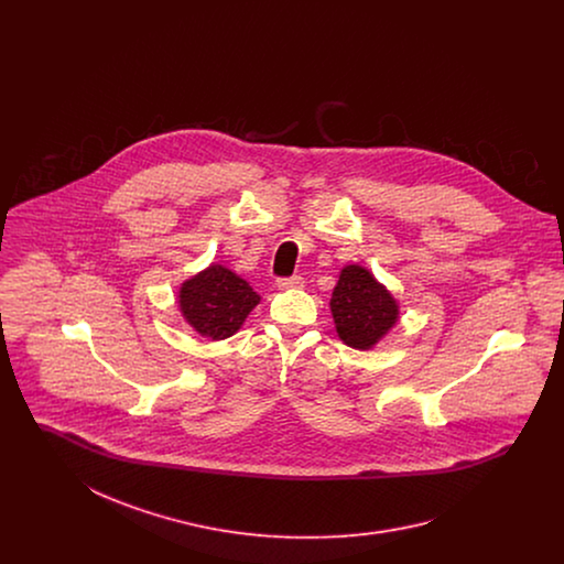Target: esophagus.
I'll return each instance as SVG.
<instances>
[{
    "label": "esophagus",
    "mask_w": 564,
    "mask_h": 564,
    "mask_svg": "<svg viewBox=\"0 0 564 564\" xmlns=\"http://www.w3.org/2000/svg\"><path fill=\"white\" fill-rule=\"evenodd\" d=\"M302 285H304V281H302V276H300V274L276 279V288H279V290H300Z\"/></svg>",
    "instance_id": "esophagus-1"
}]
</instances>
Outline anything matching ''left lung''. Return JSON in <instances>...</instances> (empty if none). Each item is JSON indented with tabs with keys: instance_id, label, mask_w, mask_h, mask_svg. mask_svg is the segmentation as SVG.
I'll return each mask as SVG.
<instances>
[{
	"instance_id": "left-lung-1",
	"label": "left lung",
	"mask_w": 564,
	"mask_h": 564,
	"mask_svg": "<svg viewBox=\"0 0 564 564\" xmlns=\"http://www.w3.org/2000/svg\"><path fill=\"white\" fill-rule=\"evenodd\" d=\"M329 308L340 340L359 350L372 349L400 319L398 300L357 264L340 270Z\"/></svg>"
}]
</instances>
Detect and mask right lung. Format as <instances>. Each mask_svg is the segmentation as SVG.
Wrapping results in <instances>:
<instances>
[{
	"mask_svg": "<svg viewBox=\"0 0 564 564\" xmlns=\"http://www.w3.org/2000/svg\"><path fill=\"white\" fill-rule=\"evenodd\" d=\"M260 295L232 270L212 264L180 288V311L194 332L209 340H224L241 329Z\"/></svg>",
	"mask_w": 564,
	"mask_h": 564,
	"instance_id": "1",
	"label": "right lung"
}]
</instances>
